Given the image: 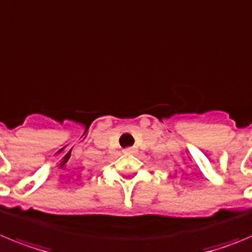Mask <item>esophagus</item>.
Listing matches in <instances>:
<instances>
[{"label":"esophagus","instance_id":"1","mask_svg":"<svg viewBox=\"0 0 252 252\" xmlns=\"http://www.w3.org/2000/svg\"><path fill=\"white\" fill-rule=\"evenodd\" d=\"M134 151H135V149L134 148H133V147H129V148H126V149H124V153H126V154H131V153H134Z\"/></svg>","mask_w":252,"mask_h":252}]
</instances>
